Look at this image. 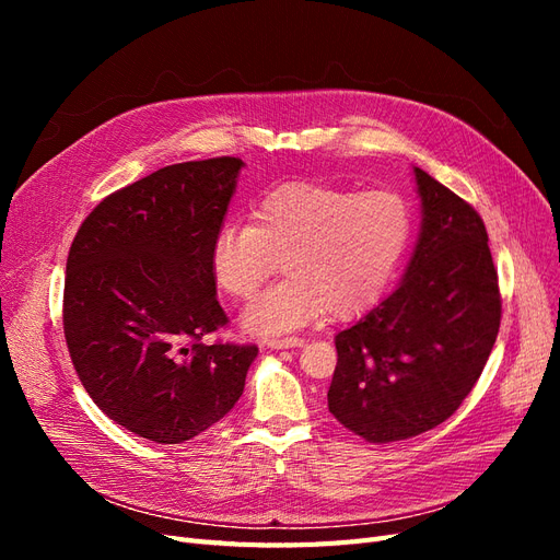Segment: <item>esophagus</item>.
I'll return each instance as SVG.
<instances>
[{"label":"esophagus","mask_w":560,"mask_h":560,"mask_svg":"<svg viewBox=\"0 0 560 560\" xmlns=\"http://www.w3.org/2000/svg\"><path fill=\"white\" fill-rule=\"evenodd\" d=\"M270 348L282 350V348H301L303 346V338L299 336H287V338H273V341L268 343Z\"/></svg>","instance_id":"34e87169"}]
</instances>
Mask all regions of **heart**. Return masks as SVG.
I'll use <instances>...</instances> for the list:
<instances>
[{"label":"heart","instance_id":"obj_1","mask_svg":"<svg viewBox=\"0 0 560 560\" xmlns=\"http://www.w3.org/2000/svg\"><path fill=\"white\" fill-rule=\"evenodd\" d=\"M411 238V210L393 191H346L319 184H284L254 208V224L226 222L210 247L214 282L235 301L257 296L264 282H282L243 313V327L280 336L322 313L358 315L393 278Z\"/></svg>","mask_w":560,"mask_h":560}]
</instances>
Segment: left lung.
<instances>
[{"mask_svg": "<svg viewBox=\"0 0 560 560\" xmlns=\"http://www.w3.org/2000/svg\"><path fill=\"white\" fill-rule=\"evenodd\" d=\"M422 222L397 290L336 334L329 411L369 444L442 425L471 393L500 331L502 299L483 219L413 167Z\"/></svg>", "mask_w": 560, "mask_h": 560, "instance_id": "obj_1", "label": "left lung"}]
</instances>
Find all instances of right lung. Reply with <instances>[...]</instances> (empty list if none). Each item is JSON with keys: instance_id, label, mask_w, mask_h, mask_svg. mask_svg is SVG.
Here are the masks:
<instances>
[{"instance_id": "add662e5", "label": "right lung", "mask_w": 560, "mask_h": 560, "mask_svg": "<svg viewBox=\"0 0 560 560\" xmlns=\"http://www.w3.org/2000/svg\"><path fill=\"white\" fill-rule=\"evenodd\" d=\"M189 161L114 191L83 219L67 257L62 327L91 399L156 444H184L245 389L257 346L206 343L229 317L210 247L241 167Z\"/></svg>"}]
</instances>
